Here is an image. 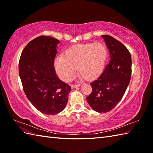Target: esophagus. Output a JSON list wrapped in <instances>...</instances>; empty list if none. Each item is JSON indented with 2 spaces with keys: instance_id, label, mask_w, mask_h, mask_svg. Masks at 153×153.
<instances>
[{
  "instance_id": "esophagus-1",
  "label": "esophagus",
  "mask_w": 153,
  "mask_h": 153,
  "mask_svg": "<svg viewBox=\"0 0 153 153\" xmlns=\"http://www.w3.org/2000/svg\"><path fill=\"white\" fill-rule=\"evenodd\" d=\"M80 84H75V85H72V88H76V87H79L80 86Z\"/></svg>"
}]
</instances>
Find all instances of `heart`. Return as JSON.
Returning <instances> with one entry per match:
<instances>
[{
  "label": "heart",
  "mask_w": 153,
  "mask_h": 153,
  "mask_svg": "<svg viewBox=\"0 0 153 153\" xmlns=\"http://www.w3.org/2000/svg\"><path fill=\"white\" fill-rule=\"evenodd\" d=\"M107 57V48L100 42L74 45L67 49L63 56L56 59L55 69L66 82L75 76L77 67L81 74V78L93 80L102 73Z\"/></svg>",
  "instance_id": "b5f03b06"
}]
</instances>
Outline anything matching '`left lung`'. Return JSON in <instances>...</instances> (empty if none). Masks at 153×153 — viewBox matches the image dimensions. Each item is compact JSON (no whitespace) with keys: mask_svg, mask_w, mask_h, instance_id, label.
<instances>
[{"mask_svg":"<svg viewBox=\"0 0 153 153\" xmlns=\"http://www.w3.org/2000/svg\"><path fill=\"white\" fill-rule=\"evenodd\" d=\"M110 53L109 62L97 79L91 83L92 93L87 100L94 111H111L121 100L132 74L130 53L119 40L109 35H102Z\"/></svg>","mask_w":153,"mask_h":153,"instance_id":"1","label":"left lung"}]
</instances>
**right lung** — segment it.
Instances as JSON below:
<instances>
[{
	"mask_svg": "<svg viewBox=\"0 0 153 153\" xmlns=\"http://www.w3.org/2000/svg\"><path fill=\"white\" fill-rule=\"evenodd\" d=\"M57 39L40 36L21 53L19 74L26 97L39 111L55 115L65 109L71 87L56 76L54 60Z\"/></svg>",
	"mask_w": 153,
	"mask_h": 153,
	"instance_id": "add662e5",
	"label": "right lung"
}]
</instances>
